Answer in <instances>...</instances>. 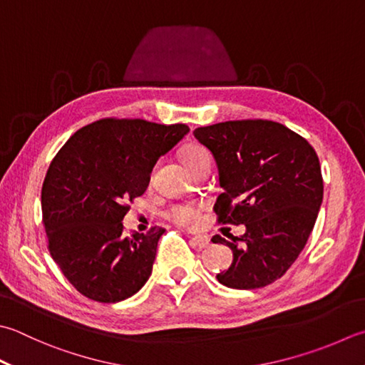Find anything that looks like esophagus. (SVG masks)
<instances>
[{
	"label": "esophagus",
	"instance_id": "1",
	"mask_svg": "<svg viewBox=\"0 0 365 365\" xmlns=\"http://www.w3.org/2000/svg\"><path fill=\"white\" fill-rule=\"evenodd\" d=\"M190 240H191L192 245H196L199 248H204V247H207V245L210 244V239L207 237V235H204V234H192L191 237H190Z\"/></svg>",
	"mask_w": 365,
	"mask_h": 365
}]
</instances>
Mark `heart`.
Instances as JSON below:
<instances>
[{
  "mask_svg": "<svg viewBox=\"0 0 365 365\" xmlns=\"http://www.w3.org/2000/svg\"><path fill=\"white\" fill-rule=\"evenodd\" d=\"M182 160L190 170H195L202 164H212V156L209 150L202 145H190L183 150ZM168 217L175 223L188 226L192 225L197 218V207L191 204H175L168 210Z\"/></svg>",
  "mask_w": 365,
  "mask_h": 365,
  "instance_id": "heart-1",
  "label": "heart"
}]
</instances>
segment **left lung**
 Instances as JSON below:
<instances>
[{
    "label": "left lung",
    "mask_w": 365,
    "mask_h": 365,
    "mask_svg": "<svg viewBox=\"0 0 365 365\" xmlns=\"http://www.w3.org/2000/svg\"><path fill=\"white\" fill-rule=\"evenodd\" d=\"M215 156L221 225H245L240 237L213 244L232 250L221 284L255 289L274 283L304 250L323 202L318 155L307 139L272 120H232L195 130Z\"/></svg>",
    "instance_id": "1"
}]
</instances>
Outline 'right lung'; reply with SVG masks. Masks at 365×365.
<instances>
[{"mask_svg": "<svg viewBox=\"0 0 365 365\" xmlns=\"http://www.w3.org/2000/svg\"><path fill=\"white\" fill-rule=\"evenodd\" d=\"M188 131L183 123L103 118L71 135L50 163L41 191L48 252L85 297L120 302L148 280L164 230L128 237L121 220L160 156Z\"/></svg>", "mask_w": 365, "mask_h": 365, "instance_id": "obj_1", "label": "right lung"}]
</instances>
